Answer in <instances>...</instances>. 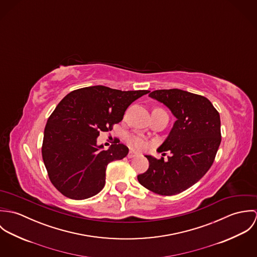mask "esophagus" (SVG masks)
<instances>
[{"label": "esophagus", "instance_id": "esophagus-1", "mask_svg": "<svg viewBox=\"0 0 257 257\" xmlns=\"http://www.w3.org/2000/svg\"><path fill=\"white\" fill-rule=\"evenodd\" d=\"M137 155H138V153H137L136 151L131 150V151L128 152V154H127V157H128V158H134V157H136Z\"/></svg>", "mask_w": 257, "mask_h": 257}]
</instances>
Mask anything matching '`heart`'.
Returning a JSON list of instances; mask_svg holds the SVG:
<instances>
[{"mask_svg":"<svg viewBox=\"0 0 257 257\" xmlns=\"http://www.w3.org/2000/svg\"><path fill=\"white\" fill-rule=\"evenodd\" d=\"M127 143L131 147H134V148H137V149H143L145 148L147 146V142L146 140L141 137V136H137V135H132V136H128L127 138Z\"/></svg>","mask_w":257,"mask_h":257,"instance_id":"1","label":"heart"}]
</instances>
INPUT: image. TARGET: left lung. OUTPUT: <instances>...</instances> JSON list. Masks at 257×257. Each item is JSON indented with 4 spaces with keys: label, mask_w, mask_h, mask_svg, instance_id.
I'll return each mask as SVG.
<instances>
[{
    "label": "left lung",
    "mask_w": 257,
    "mask_h": 257,
    "mask_svg": "<svg viewBox=\"0 0 257 257\" xmlns=\"http://www.w3.org/2000/svg\"><path fill=\"white\" fill-rule=\"evenodd\" d=\"M149 97L168 107L177 119L158 148L172 155L167 161L146 155L149 167L138 180L155 194L176 195L197 183L213 165L221 141L220 113L206 97L180 89L156 90Z\"/></svg>",
    "instance_id": "obj_1"
}]
</instances>
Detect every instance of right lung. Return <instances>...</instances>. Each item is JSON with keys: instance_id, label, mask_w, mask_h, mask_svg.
Segmentation results:
<instances>
[{"instance_id": "right-lung-1", "label": "right lung", "mask_w": 257, "mask_h": 257, "mask_svg": "<svg viewBox=\"0 0 257 257\" xmlns=\"http://www.w3.org/2000/svg\"><path fill=\"white\" fill-rule=\"evenodd\" d=\"M148 90L120 91L91 86L66 95L47 119L41 147L52 185L65 197L84 200L105 186L107 165L128 153L122 144L97 146L101 132L118 123L128 106Z\"/></svg>"}]
</instances>
